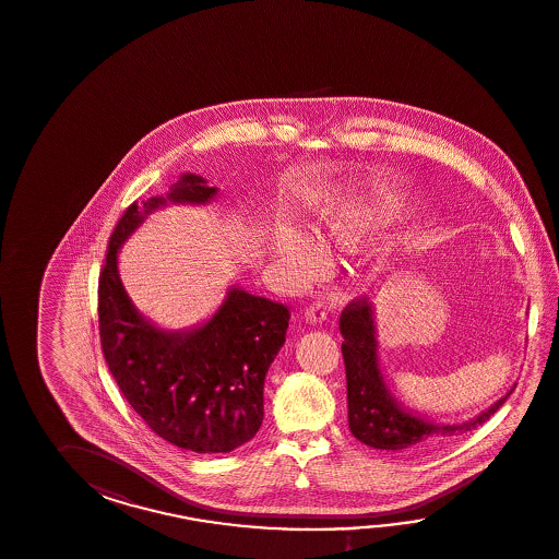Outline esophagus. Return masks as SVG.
I'll use <instances>...</instances> for the list:
<instances>
[{"mask_svg":"<svg viewBox=\"0 0 559 559\" xmlns=\"http://www.w3.org/2000/svg\"><path fill=\"white\" fill-rule=\"evenodd\" d=\"M304 316H306L308 322H313V324H316V322H324L325 316H328L324 301H313L310 308H306Z\"/></svg>","mask_w":559,"mask_h":559,"instance_id":"1","label":"esophagus"}]
</instances>
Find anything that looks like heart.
Here are the masks:
<instances>
[{
  "mask_svg": "<svg viewBox=\"0 0 559 559\" xmlns=\"http://www.w3.org/2000/svg\"><path fill=\"white\" fill-rule=\"evenodd\" d=\"M372 211L360 203H346L328 211L324 215V241H332L344 249L360 246L372 231ZM273 249L277 258L289 263L298 277H312L324 270L328 251L324 243L312 234L301 229L284 227L273 237Z\"/></svg>",
  "mask_w": 559,
  "mask_h": 559,
  "instance_id": "heart-1",
  "label": "heart"
}]
</instances>
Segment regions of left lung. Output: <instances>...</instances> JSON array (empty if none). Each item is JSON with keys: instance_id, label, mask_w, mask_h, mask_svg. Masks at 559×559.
Returning <instances> with one entry per match:
<instances>
[{"instance_id": "obj_1", "label": "left lung", "mask_w": 559, "mask_h": 559, "mask_svg": "<svg viewBox=\"0 0 559 559\" xmlns=\"http://www.w3.org/2000/svg\"><path fill=\"white\" fill-rule=\"evenodd\" d=\"M340 332L344 336L342 356L346 364L348 384V423L352 435L368 447L396 453H423L447 439L477 429L503 406L509 390L485 413L461 425H432L403 411L384 386L378 368L374 310L366 296L352 299L340 316Z\"/></svg>"}]
</instances>
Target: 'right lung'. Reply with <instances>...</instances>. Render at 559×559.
I'll return each instance as SVG.
<instances>
[{"instance_id": "1", "label": "right lung", "mask_w": 559, "mask_h": 559, "mask_svg": "<svg viewBox=\"0 0 559 559\" xmlns=\"http://www.w3.org/2000/svg\"><path fill=\"white\" fill-rule=\"evenodd\" d=\"M215 187L182 175L169 201L207 203ZM134 201L118 219L98 277V328L110 374L134 413L160 439L193 453H229L263 420V382L286 342L289 308L231 287L222 308L193 332H165L130 304L117 270L118 247L165 205Z\"/></svg>"}]
</instances>
